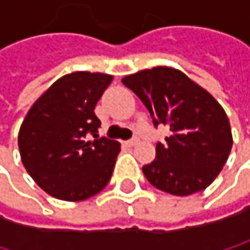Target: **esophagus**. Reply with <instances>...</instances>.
I'll return each mask as SVG.
<instances>
[{
    "label": "esophagus",
    "instance_id": "34e87169",
    "mask_svg": "<svg viewBox=\"0 0 250 250\" xmlns=\"http://www.w3.org/2000/svg\"><path fill=\"white\" fill-rule=\"evenodd\" d=\"M137 142H139V139H137V137H133V139H130V140H125V143L127 146H136Z\"/></svg>",
    "mask_w": 250,
    "mask_h": 250
}]
</instances>
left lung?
<instances>
[{
	"instance_id": "8db88e82",
	"label": "left lung",
	"mask_w": 250,
	"mask_h": 250,
	"mask_svg": "<svg viewBox=\"0 0 250 250\" xmlns=\"http://www.w3.org/2000/svg\"><path fill=\"white\" fill-rule=\"evenodd\" d=\"M149 110L153 125L171 136L156 145V158L143 167L146 179L172 195L206 189L220 174L231 150L223 107L181 71L158 66L122 79Z\"/></svg>"
}]
</instances>
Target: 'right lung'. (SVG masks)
<instances>
[{
	"label": "right lung",
	"mask_w": 250,
	"mask_h": 250,
	"mask_svg": "<svg viewBox=\"0 0 250 250\" xmlns=\"http://www.w3.org/2000/svg\"><path fill=\"white\" fill-rule=\"evenodd\" d=\"M111 81V75L91 72L62 76L25 116L19 133L23 165L55 198L86 200L111 178L120 143L98 136L101 122L94 113Z\"/></svg>",
	"instance_id": "right-lung-1"
}]
</instances>
